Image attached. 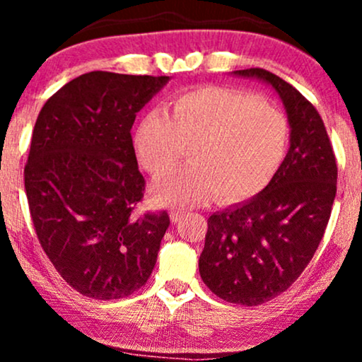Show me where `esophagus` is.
<instances>
[{
	"mask_svg": "<svg viewBox=\"0 0 362 362\" xmlns=\"http://www.w3.org/2000/svg\"><path fill=\"white\" fill-rule=\"evenodd\" d=\"M182 216H184V211H170V219H172L173 223L180 221Z\"/></svg>",
	"mask_w": 362,
	"mask_h": 362,
	"instance_id": "1",
	"label": "esophagus"
}]
</instances>
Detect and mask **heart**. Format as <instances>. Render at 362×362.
Returning a JSON list of instances; mask_svg holds the SVG:
<instances>
[{
    "mask_svg": "<svg viewBox=\"0 0 362 362\" xmlns=\"http://www.w3.org/2000/svg\"><path fill=\"white\" fill-rule=\"evenodd\" d=\"M286 115L245 91L202 86L178 95L172 115L156 109L139 120L134 149L155 178L165 177L190 149V167L160 182L153 195L165 206H199L214 194L247 201L265 189L284 160Z\"/></svg>",
    "mask_w": 362,
    "mask_h": 362,
    "instance_id": "1",
    "label": "heart"
}]
</instances>
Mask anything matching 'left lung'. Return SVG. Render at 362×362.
I'll return each mask as SVG.
<instances>
[{"mask_svg":"<svg viewBox=\"0 0 362 362\" xmlns=\"http://www.w3.org/2000/svg\"><path fill=\"white\" fill-rule=\"evenodd\" d=\"M233 74L276 90L289 149L262 192L207 219L199 272L221 300L257 306L284 293L313 259L337 192V163L322 117L294 86L260 68Z\"/></svg>","mask_w":362,"mask_h":362,"instance_id":"8db88e82","label":"left lung"}]
</instances>
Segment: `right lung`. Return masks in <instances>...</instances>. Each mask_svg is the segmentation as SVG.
<instances>
[{"mask_svg":"<svg viewBox=\"0 0 362 362\" xmlns=\"http://www.w3.org/2000/svg\"><path fill=\"white\" fill-rule=\"evenodd\" d=\"M168 80L91 71L37 117L23 172L37 238L62 279L93 300L129 296L156 264L170 218L138 213L144 177L131 129Z\"/></svg>","mask_w":362,"mask_h":362,"instance_id":"right-lung-1","label":"right lung"}]
</instances>
